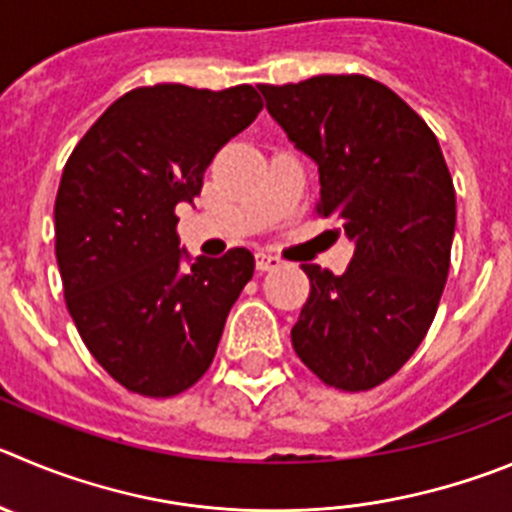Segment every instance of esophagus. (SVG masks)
<instances>
[{"instance_id": "esophagus-1", "label": "esophagus", "mask_w": 512, "mask_h": 512, "mask_svg": "<svg viewBox=\"0 0 512 512\" xmlns=\"http://www.w3.org/2000/svg\"><path fill=\"white\" fill-rule=\"evenodd\" d=\"M255 262H257V270H262V272L278 270V267L283 265V260H280V257H275V255H270V252H257Z\"/></svg>"}]
</instances>
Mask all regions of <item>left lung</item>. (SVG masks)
<instances>
[{"label":"left lung","mask_w":512,"mask_h":512,"mask_svg":"<svg viewBox=\"0 0 512 512\" xmlns=\"http://www.w3.org/2000/svg\"><path fill=\"white\" fill-rule=\"evenodd\" d=\"M260 90L318 164V217L356 242L343 275L300 265L310 295L293 348L326 386L369 391L407 364L437 313L457 217L450 169L432 128L379 80L315 75Z\"/></svg>","instance_id":"1"}]
</instances>
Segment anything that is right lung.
Instances as JSON below:
<instances>
[{
    "mask_svg": "<svg viewBox=\"0 0 512 512\" xmlns=\"http://www.w3.org/2000/svg\"><path fill=\"white\" fill-rule=\"evenodd\" d=\"M260 111L252 85L128 90L62 169L55 255L65 305L95 361L133 394L166 399L197 384L255 272L245 247L181 265L176 204L199 197L219 148Z\"/></svg>",
    "mask_w": 512,
    "mask_h": 512,
    "instance_id": "obj_1",
    "label": "right lung"
}]
</instances>
